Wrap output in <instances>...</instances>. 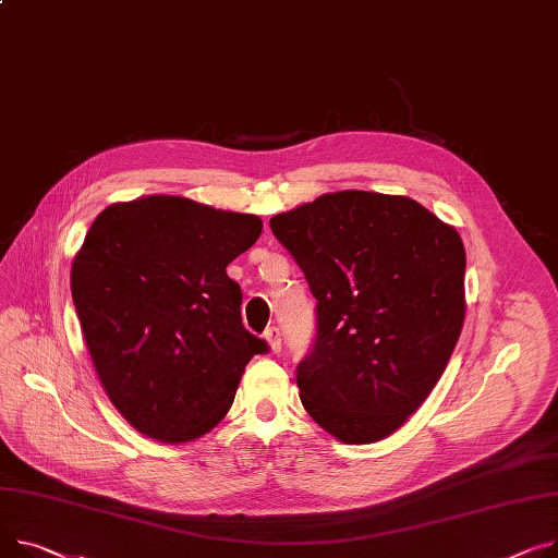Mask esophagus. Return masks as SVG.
<instances>
[{"mask_svg": "<svg viewBox=\"0 0 558 558\" xmlns=\"http://www.w3.org/2000/svg\"><path fill=\"white\" fill-rule=\"evenodd\" d=\"M265 339H267V343H269L271 352H280V348H282V337H280V329H278L276 325L267 327V331H265Z\"/></svg>", "mask_w": 558, "mask_h": 558, "instance_id": "34e87169", "label": "esophagus"}]
</instances>
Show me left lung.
<instances>
[{
	"label": "left lung",
	"mask_w": 558,
	"mask_h": 558,
	"mask_svg": "<svg viewBox=\"0 0 558 558\" xmlns=\"http://www.w3.org/2000/svg\"><path fill=\"white\" fill-rule=\"evenodd\" d=\"M269 225L316 299V339L295 367L305 411L345 444L392 435L460 339L458 231L411 197L365 191L320 195Z\"/></svg>",
	"instance_id": "8db88e82"
}]
</instances>
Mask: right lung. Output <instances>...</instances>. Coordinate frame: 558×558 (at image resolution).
I'll use <instances>...</instances> for the list:
<instances>
[{
  "label": "right lung",
  "instance_id": "1",
  "mask_svg": "<svg viewBox=\"0 0 558 558\" xmlns=\"http://www.w3.org/2000/svg\"><path fill=\"white\" fill-rule=\"evenodd\" d=\"M263 233L257 215L185 197L111 204L71 265V299L98 379L121 415L166 444L215 428L253 354L242 289L227 276Z\"/></svg>",
  "mask_w": 558,
  "mask_h": 558
}]
</instances>
